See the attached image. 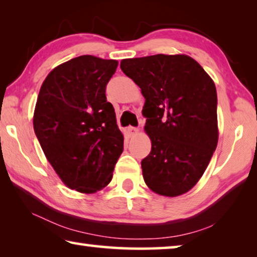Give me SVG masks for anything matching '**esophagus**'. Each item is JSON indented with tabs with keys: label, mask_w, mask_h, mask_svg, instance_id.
<instances>
[{
	"label": "esophagus",
	"mask_w": 257,
	"mask_h": 257,
	"mask_svg": "<svg viewBox=\"0 0 257 257\" xmlns=\"http://www.w3.org/2000/svg\"><path fill=\"white\" fill-rule=\"evenodd\" d=\"M138 133H139L138 128H135V127H128V134H129V136H130V137L136 136V135H138Z\"/></svg>",
	"instance_id": "34e87169"
}]
</instances>
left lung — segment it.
Instances as JSON below:
<instances>
[{
  "mask_svg": "<svg viewBox=\"0 0 257 257\" xmlns=\"http://www.w3.org/2000/svg\"><path fill=\"white\" fill-rule=\"evenodd\" d=\"M121 70L139 86L151 153L142 161L145 184L176 197L201 179L217 145L214 81L186 54L124 59Z\"/></svg>",
  "mask_w": 257,
  "mask_h": 257,
  "instance_id": "obj_1",
  "label": "left lung"
}]
</instances>
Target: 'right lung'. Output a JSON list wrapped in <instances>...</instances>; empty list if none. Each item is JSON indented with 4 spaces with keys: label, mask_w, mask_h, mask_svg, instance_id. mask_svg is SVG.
<instances>
[{
    "label": "right lung",
    "mask_w": 257,
    "mask_h": 257,
    "mask_svg": "<svg viewBox=\"0 0 257 257\" xmlns=\"http://www.w3.org/2000/svg\"><path fill=\"white\" fill-rule=\"evenodd\" d=\"M118 61L93 55L71 59L43 81L34 130L46 159L70 189L94 194L110 184L123 151V135L106 101Z\"/></svg>",
    "instance_id": "right-lung-1"
}]
</instances>
